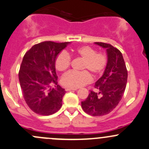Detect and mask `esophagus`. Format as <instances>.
<instances>
[{"label":"esophagus","mask_w":149,"mask_h":149,"mask_svg":"<svg viewBox=\"0 0 149 149\" xmlns=\"http://www.w3.org/2000/svg\"><path fill=\"white\" fill-rule=\"evenodd\" d=\"M77 90V88H65V91H76Z\"/></svg>","instance_id":"34e87169"}]
</instances>
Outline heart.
Listing matches in <instances>:
<instances>
[{
	"label": "heart",
	"mask_w": 149,
	"mask_h": 149,
	"mask_svg": "<svg viewBox=\"0 0 149 149\" xmlns=\"http://www.w3.org/2000/svg\"><path fill=\"white\" fill-rule=\"evenodd\" d=\"M75 56L83 59L81 69L82 71H69L61 79L64 86L70 88H77L91 81L89 72L95 76L102 74L107 65V56L103 53H96L95 49L90 46H84L73 50ZM70 64V57L68 53L62 51L57 56L55 61V66L58 71H65ZM87 70L86 71V70Z\"/></svg>",
	"instance_id": "obj_1"
}]
</instances>
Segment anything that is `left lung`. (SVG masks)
<instances>
[{
	"label": "left lung",
	"instance_id": "8db88e82",
	"mask_svg": "<svg viewBox=\"0 0 149 149\" xmlns=\"http://www.w3.org/2000/svg\"><path fill=\"white\" fill-rule=\"evenodd\" d=\"M106 49L107 65L103 76L95 82L96 91H91L81 102L83 110L89 115L100 116L111 112L121 100L127 83L128 72L120 51L111 44L95 42Z\"/></svg>",
	"mask_w": 149,
	"mask_h": 149
}]
</instances>
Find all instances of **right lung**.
<instances>
[{
	"instance_id": "right-lung-1",
	"label": "right lung",
	"mask_w": 149,
	"mask_h": 149,
	"mask_svg": "<svg viewBox=\"0 0 149 149\" xmlns=\"http://www.w3.org/2000/svg\"><path fill=\"white\" fill-rule=\"evenodd\" d=\"M69 43L41 42L23 56L18 73L20 85L25 101L36 113L49 116L61 108L65 91L58 85L55 61Z\"/></svg>"
}]
</instances>
